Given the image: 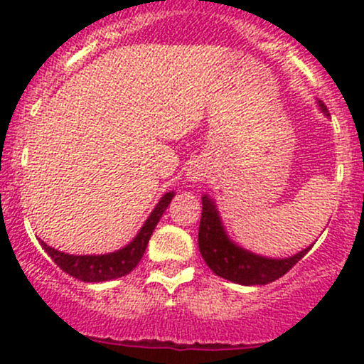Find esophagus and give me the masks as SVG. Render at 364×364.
<instances>
[{
    "label": "esophagus",
    "mask_w": 364,
    "mask_h": 364,
    "mask_svg": "<svg viewBox=\"0 0 364 364\" xmlns=\"http://www.w3.org/2000/svg\"><path fill=\"white\" fill-rule=\"evenodd\" d=\"M188 178L190 181L197 183V181H203V179L205 178V167L203 164H192V167L188 168Z\"/></svg>",
    "instance_id": "1"
}]
</instances>
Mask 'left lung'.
Masks as SVG:
<instances>
[{"instance_id": "obj_1", "label": "left lung", "mask_w": 364, "mask_h": 364, "mask_svg": "<svg viewBox=\"0 0 364 364\" xmlns=\"http://www.w3.org/2000/svg\"><path fill=\"white\" fill-rule=\"evenodd\" d=\"M321 111L329 116L328 109L318 102ZM311 247L285 259L257 255L250 250L237 247L223 227L215 200L203 197V216L199 225V250L209 269L225 280L240 285H266L284 277L296 266Z\"/></svg>"}]
</instances>
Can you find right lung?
I'll list each match as a JSON object with an SVG mask.
<instances>
[{
	"instance_id": "right-lung-1",
	"label": "right lung",
	"mask_w": 364,
	"mask_h": 364,
	"mask_svg": "<svg viewBox=\"0 0 364 364\" xmlns=\"http://www.w3.org/2000/svg\"><path fill=\"white\" fill-rule=\"evenodd\" d=\"M174 192H167L155 205L151 215L141 227L137 236L123 247L121 250L104 253V255H70V253L60 252L56 248L49 247L43 241H40L42 248L49 253L50 259L65 271L70 277L77 278L82 282H107L114 278H121L124 274L130 273L139 262H141L142 255H144L148 241L151 237L153 230H155L156 223L160 222L161 215L171 204Z\"/></svg>"
}]
</instances>
